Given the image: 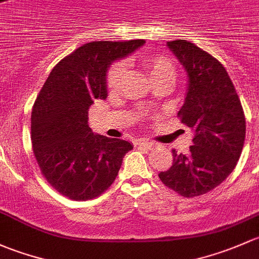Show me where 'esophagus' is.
Instances as JSON below:
<instances>
[{"mask_svg": "<svg viewBox=\"0 0 259 259\" xmlns=\"http://www.w3.org/2000/svg\"><path fill=\"white\" fill-rule=\"evenodd\" d=\"M154 147H156V145L153 142H148V141H142V142L138 143V148L146 149V151H151Z\"/></svg>", "mask_w": 259, "mask_h": 259, "instance_id": "34e87169", "label": "esophagus"}]
</instances>
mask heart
Wrapping results in <instances>:
<instances>
[{
  "label": "heart",
  "instance_id": "b5f03b06",
  "mask_svg": "<svg viewBox=\"0 0 259 259\" xmlns=\"http://www.w3.org/2000/svg\"><path fill=\"white\" fill-rule=\"evenodd\" d=\"M142 60L151 79L161 76H169L175 78L176 67L169 58L164 57V56L146 55L143 56ZM124 71H126V65L123 62H116L111 66L107 72V76H106V84H107L108 90L114 91L118 89Z\"/></svg>",
  "mask_w": 259,
  "mask_h": 259
}]
</instances>
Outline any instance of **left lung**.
<instances>
[{
	"mask_svg": "<svg viewBox=\"0 0 259 259\" xmlns=\"http://www.w3.org/2000/svg\"><path fill=\"white\" fill-rule=\"evenodd\" d=\"M187 73L185 103L178 112L193 131L187 154L173 149V163L158 177L183 197L214 189L232 173L242 153L246 118L238 95L222 63L196 45L167 42Z\"/></svg>",
	"mask_w": 259,
	"mask_h": 259,
	"instance_id": "8db88e82",
	"label": "left lung"
}]
</instances>
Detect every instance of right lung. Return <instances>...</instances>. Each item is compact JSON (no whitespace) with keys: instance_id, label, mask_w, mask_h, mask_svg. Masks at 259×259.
I'll list each match as a JSON object with an SVG mask.
<instances>
[{"instance_id":"add662e5","label":"right lung","mask_w":259,"mask_h":259,"mask_svg":"<svg viewBox=\"0 0 259 259\" xmlns=\"http://www.w3.org/2000/svg\"><path fill=\"white\" fill-rule=\"evenodd\" d=\"M143 45L145 39L83 45L56 65L37 96L32 148L42 175L63 196L76 201L100 196L133 148L128 141L92 132L89 108L107 98L106 76L112 63Z\"/></svg>"}]
</instances>
